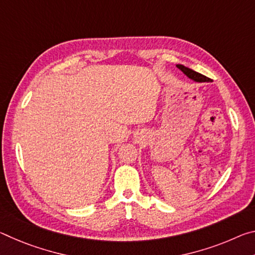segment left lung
Wrapping results in <instances>:
<instances>
[{
  "instance_id": "left-lung-1",
  "label": "left lung",
  "mask_w": 255,
  "mask_h": 255,
  "mask_svg": "<svg viewBox=\"0 0 255 255\" xmlns=\"http://www.w3.org/2000/svg\"><path fill=\"white\" fill-rule=\"evenodd\" d=\"M178 68H179V70L182 71L184 74L189 77V79H191V80L196 81V82H209L210 81V79H208L207 76L202 75L198 72H195L193 70H191V68H188V67H185L183 65H178Z\"/></svg>"
}]
</instances>
